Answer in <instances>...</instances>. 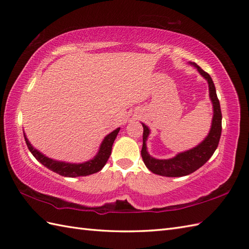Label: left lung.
<instances>
[{
  "mask_svg": "<svg viewBox=\"0 0 249 249\" xmlns=\"http://www.w3.org/2000/svg\"><path fill=\"white\" fill-rule=\"evenodd\" d=\"M189 64L194 66L198 72L202 76L209 84V96L213 106V118L212 124L208 136L200 142L198 145H196L193 149L187 151L179 152L176 156L167 160H160L155 158L147 152L146 141L149 139L151 134V129L149 126L144 123H141L143 126V144H142L141 156L143 160L144 165L150 171L158 174L161 177L168 178H179L185 177L188 174L198 170L200 167H202L208 161L211 156L214 154L215 150L217 149L218 142L221 135V111L219 100L216 95V89L212 78L208 72L201 70V68L194 62H189Z\"/></svg>",
  "mask_w": 249,
  "mask_h": 249,
  "instance_id": "1",
  "label": "left lung"
}]
</instances>
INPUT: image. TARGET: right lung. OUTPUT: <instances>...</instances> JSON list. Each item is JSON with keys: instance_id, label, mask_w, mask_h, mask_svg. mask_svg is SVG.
<instances>
[{"instance_id": "add662e5", "label": "right lung", "mask_w": 249, "mask_h": 249, "mask_svg": "<svg viewBox=\"0 0 249 249\" xmlns=\"http://www.w3.org/2000/svg\"><path fill=\"white\" fill-rule=\"evenodd\" d=\"M120 129H121L120 127L116 128L106 136L103 139L102 143L99 145V149L96 153V155H95L93 158H91V160L83 162H67V161L56 160H53V158L46 156L40 151L35 149V147L31 144V142L29 141L24 131H23V136L25 139V143L28 145L32 155H33L36 160L41 163V165H44L45 167L50 169L51 171L60 174L62 177L78 178V177H87V176H89V174L96 173L102 170V169L105 167L106 162H107L109 160L111 151H112L113 142L116 138V136H118Z\"/></svg>"}]
</instances>
